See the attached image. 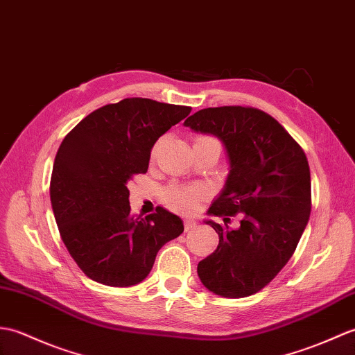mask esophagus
<instances>
[{"label":"esophagus","mask_w":355,"mask_h":355,"mask_svg":"<svg viewBox=\"0 0 355 355\" xmlns=\"http://www.w3.org/2000/svg\"><path fill=\"white\" fill-rule=\"evenodd\" d=\"M196 226H198V223H196L194 220H191V218H185L184 220V230L185 231H191V230H194Z\"/></svg>","instance_id":"34e87169"}]
</instances>
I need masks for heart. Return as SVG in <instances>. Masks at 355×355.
<instances>
[{
	"mask_svg": "<svg viewBox=\"0 0 355 355\" xmlns=\"http://www.w3.org/2000/svg\"><path fill=\"white\" fill-rule=\"evenodd\" d=\"M211 141H216L211 137H198L194 139L196 144H205L211 143ZM205 196V190L200 187H180V185H171L167 190L164 191V202L168 205L170 208H175L179 211L190 212L194 211L198 207L199 200Z\"/></svg>",
	"mask_w": 355,
	"mask_h": 355,
	"instance_id": "obj_1",
	"label": "heart"
}]
</instances>
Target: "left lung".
Wrapping results in <instances>:
<instances>
[{
	"label": "left lung",
	"instance_id": "left-lung-1",
	"mask_svg": "<svg viewBox=\"0 0 355 355\" xmlns=\"http://www.w3.org/2000/svg\"><path fill=\"white\" fill-rule=\"evenodd\" d=\"M184 125L211 133L225 146L230 175L205 220L218 246L198 264L202 284L223 297H246L264 288L293 255L311 211L306 156L273 116L255 107H208ZM241 226L231 230L230 217Z\"/></svg>",
	"mask_w": 355,
	"mask_h": 355
}]
</instances>
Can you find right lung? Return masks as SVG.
Returning a JSON list of instances; mask_svg holds the SVG:
<instances>
[{
    "label": "right lung",
    "mask_w": 355,
    "mask_h": 355,
    "mask_svg": "<svg viewBox=\"0 0 355 355\" xmlns=\"http://www.w3.org/2000/svg\"><path fill=\"white\" fill-rule=\"evenodd\" d=\"M191 107L150 98L106 105L71 130L54 159L50 199L62 241L82 272L111 287H130L150 273L157 250L184 232L162 207L130 214L128 182L146 173L161 135Z\"/></svg>",
    "instance_id": "add662e5"
}]
</instances>
